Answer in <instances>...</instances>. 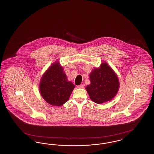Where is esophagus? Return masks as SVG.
Segmentation results:
<instances>
[{
    "mask_svg": "<svg viewBox=\"0 0 154 154\" xmlns=\"http://www.w3.org/2000/svg\"><path fill=\"white\" fill-rule=\"evenodd\" d=\"M77 88H84V84H81L80 85L77 86Z\"/></svg>",
    "mask_w": 154,
    "mask_h": 154,
    "instance_id": "obj_1",
    "label": "esophagus"
}]
</instances>
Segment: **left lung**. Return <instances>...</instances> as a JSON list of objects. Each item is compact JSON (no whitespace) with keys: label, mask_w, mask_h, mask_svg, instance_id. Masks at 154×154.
Masks as SVG:
<instances>
[{"label":"left lung","mask_w":154,"mask_h":154,"mask_svg":"<svg viewBox=\"0 0 154 154\" xmlns=\"http://www.w3.org/2000/svg\"><path fill=\"white\" fill-rule=\"evenodd\" d=\"M89 77L91 84L86 86V90L93 101L101 104L115 96L119 81L117 75L106 63H103L99 69H94Z\"/></svg>","instance_id":"8db88e82"}]
</instances>
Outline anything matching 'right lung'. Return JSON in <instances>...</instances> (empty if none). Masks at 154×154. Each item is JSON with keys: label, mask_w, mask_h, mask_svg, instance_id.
Segmentation results:
<instances>
[{"label": "right lung", "mask_w": 154, "mask_h": 154, "mask_svg": "<svg viewBox=\"0 0 154 154\" xmlns=\"http://www.w3.org/2000/svg\"><path fill=\"white\" fill-rule=\"evenodd\" d=\"M74 88L72 82L67 81L66 75L58 62L46 70L39 85L40 93L44 100L55 106H61L67 102Z\"/></svg>", "instance_id": "1"}]
</instances>
